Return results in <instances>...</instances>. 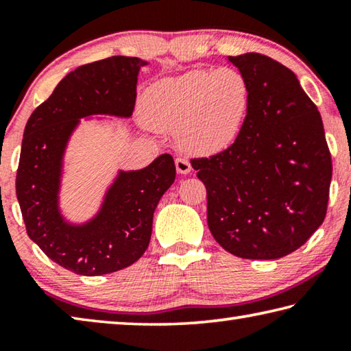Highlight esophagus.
<instances>
[{
  "instance_id": "1",
  "label": "esophagus",
  "mask_w": 351,
  "mask_h": 351,
  "mask_svg": "<svg viewBox=\"0 0 351 351\" xmlns=\"http://www.w3.org/2000/svg\"><path fill=\"white\" fill-rule=\"evenodd\" d=\"M175 165H176L178 173H181V175H187L189 171L192 170V165H190L187 158H176Z\"/></svg>"
}]
</instances>
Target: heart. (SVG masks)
Here are the masks:
<instances>
[{"mask_svg": "<svg viewBox=\"0 0 351 351\" xmlns=\"http://www.w3.org/2000/svg\"><path fill=\"white\" fill-rule=\"evenodd\" d=\"M249 104L251 85L241 71L192 69L148 88L144 114L154 130H178V139L189 150L217 153L241 132Z\"/></svg>", "mask_w": 351, "mask_h": 351, "instance_id": "heart-1", "label": "heart"}]
</instances>
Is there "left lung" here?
Masks as SVG:
<instances>
[{
	"instance_id": "obj_1",
	"label": "left lung",
	"mask_w": 351,
	"mask_h": 351,
	"mask_svg": "<svg viewBox=\"0 0 351 351\" xmlns=\"http://www.w3.org/2000/svg\"><path fill=\"white\" fill-rule=\"evenodd\" d=\"M228 60L247 77L251 104L223 152L192 158L207 192V224L226 251L274 260L294 252L324 223L331 153L317 106L294 73L268 56Z\"/></svg>"
}]
</instances>
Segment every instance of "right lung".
<instances>
[{
	"instance_id": "add662e5",
	"label": "right lung",
	"mask_w": 351,
	"mask_h": 351,
	"mask_svg": "<svg viewBox=\"0 0 351 351\" xmlns=\"http://www.w3.org/2000/svg\"><path fill=\"white\" fill-rule=\"evenodd\" d=\"M144 64L125 56L83 64L60 80L26 123L15 181L26 232L75 274H110L138 261L150 243L153 212L175 181L173 158L164 153L145 169L122 171L91 223L69 226L57 209L62 154L73 128L90 114H132Z\"/></svg>"
}]
</instances>
